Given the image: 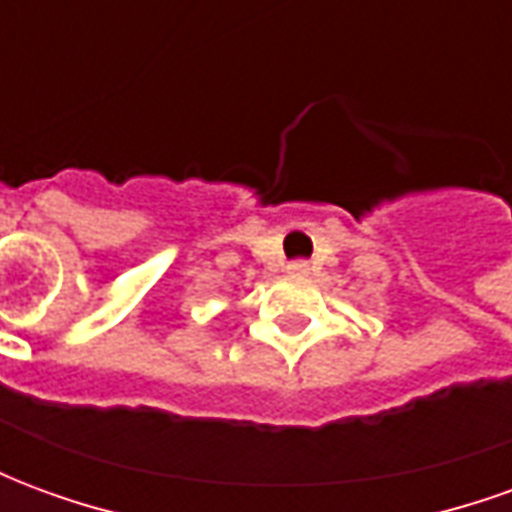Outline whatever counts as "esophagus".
<instances>
[{
	"instance_id": "obj_1",
	"label": "esophagus",
	"mask_w": 512,
	"mask_h": 512,
	"mask_svg": "<svg viewBox=\"0 0 512 512\" xmlns=\"http://www.w3.org/2000/svg\"><path fill=\"white\" fill-rule=\"evenodd\" d=\"M290 277H307L310 274V263L307 260H293L288 266Z\"/></svg>"
}]
</instances>
